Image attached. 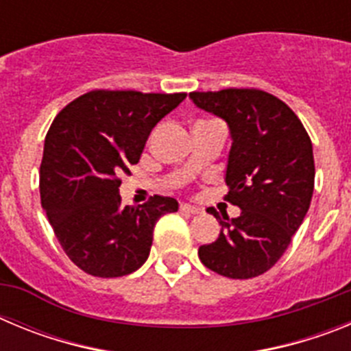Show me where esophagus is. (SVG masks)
<instances>
[{"instance_id": "obj_1", "label": "esophagus", "mask_w": 351, "mask_h": 351, "mask_svg": "<svg viewBox=\"0 0 351 351\" xmlns=\"http://www.w3.org/2000/svg\"><path fill=\"white\" fill-rule=\"evenodd\" d=\"M181 210L188 214H200L204 209L198 206H190V204H181Z\"/></svg>"}]
</instances>
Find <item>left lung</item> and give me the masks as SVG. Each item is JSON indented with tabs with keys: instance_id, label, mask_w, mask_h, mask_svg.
Instances as JSON below:
<instances>
[{
	"instance_id": "left-lung-1",
	"label": "left lung",
	"mask_w": 351,
	"mask_h": 351,
	"mask_svg": "<svg viewBox=\"0 0 351 351\" xmlns=\"http://www.w3.org/2000/svg\"><path fill=\"white\" fill-rule=\"evenodd\" d=\"M190 98L228 125L225 200L241 209L232 219L207 209L219 219L221 232L198 247V256L207 269L232 280L256 278L283 256L309 209L311 138L285 101L260 89L190 93Z\"/></svg>"
}]
</instances>
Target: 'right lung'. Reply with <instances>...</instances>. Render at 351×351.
<instances>
[{"label": "right lung", "mask_w": 351, "mask_h": 351, "mask_svg": "<svg viewBox=\"0 0 351 351\" xmlns=\"http://www.w3.org/2000/svg\"><path fill=\"white\" fill-rule=\"evenodd\" d=\"M184 93L91 91L52 121L40 165V197L68 258L91 276L119 278L141 269L158 219L176 198L154 195L121 206L119 176L138 163L154 126Z\"/></svg>", "instance_id": "add662e5"}]
</instances>
